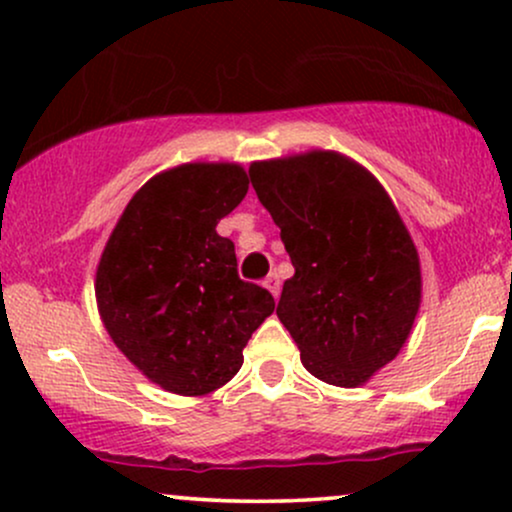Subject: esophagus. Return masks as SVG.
<instances>
[{
	"instance_id": "esophagus-1",
	"label": "esophagus",
	"mask_w": 512,
	"mask_h": 512,
	"mask_svg": "<svg viewBox=\"0 0 512 512\" xmlns=\"http://www.w3.org/2000/svg\"><path fill=\"white\" fill-rule=\"evenodd\" d=\"M264 286H267V289L272 291V296H274V298H279V291H281L279 276H276V274H269L267 279H264Z\"/></svg>"
}]
</instances>
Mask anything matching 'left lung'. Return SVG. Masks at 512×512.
I'll use <instances>...</instances> for the list:
<instances>
[{"instance_id": "obj_1", "label": "left lung", "mask_w": 512, "mask_h": 512, "mask_svg": "<svg viewBox=\"0 0 512 512\" xmlns=\"http://www.w3.org/2000/svg\"><path fill=\"white\" fill-rule=\"evenodd\" d=\"M296 274L276 315L315 378L358 387L407 342L421 305L419 252L385 187L337 151L250 166Z\"/></svg>"}]
</instances>
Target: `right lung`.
<instances>
[{"label":"right lung","instance_id":"add662e5","mask_svg":"<svg viewBox=\"0 0 512 512\" xmlns=\"http://www.w3.org/2000/svg\"><path fill=\"white\" fill-rule=\"evenodd\" d=\"M238 163H182L122 211L98 262V313L117 349L151 383L182 397L219 390L243 366L272 293L238 276L216 223L248 195Z\"/></svg>","mask_w":512,"mask_h":512}]
</instances>
